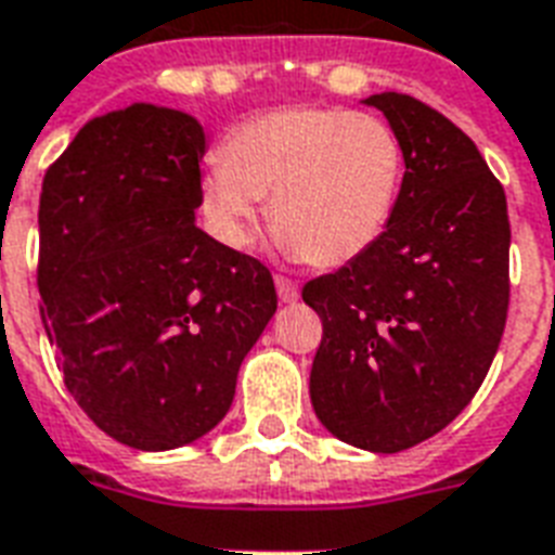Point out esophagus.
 Returning <instances> with one entry per match:
<instances>
[{
	"label": "esophagus",
	"mask_w": 555,
	"mask_h": 555,
	"mask_svg": "<svg viewBox=\"0 0 555 555\" xmlns=\"http://www.w3.org/2000/svg\"><path fill=\"white\" fill-rule=\"evenodd\" d=\"M274 286H278V295H281V300H286V304L298 300L300 289H298V283L292 281V278H283V274H278V278H274Z\"/></svg>",
	"instance_id": "obj_1"
}]
</instances>
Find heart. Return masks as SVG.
Wrapping results in <instances>:
<instances>
[{"instance_id":"1","label":"heart","mask_w":555,"mask_h":555,"mask_svg":"<svg viewBox=\"0 0 555 555\" xmlns=\"http://www.w3.org/2000/svg\"><path fill=\"white\" fill-rule=\"evenodd\" d=\"M219 170L199 182V210L214 237L246 248L257 208L286 255L345 266L371 251L393 222L405 179L399 132L373 113L283 106L231 127Z\"/></svg>"}]
</instances>
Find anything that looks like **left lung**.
I'll list each match as a JSON object with an SVG mask.
<instances>
[{
	"label": "left lung",
	"instance_id": "1",
	"mask_svg": "<svg viewBox=\"0 0 555 555\" xmlns=\"http://www.w3.org/2000/svg\"><path fill=\"white\" fill-rule=\"evenodd\" d=\"M405 147L385 237L338 272L304 283L324 336L309 397L356 449L393 454L469 405L509 309L506 196L475 141L402 92L371 94Z\"/></svg>",
	"mask_w": 555,
	"mask_h": 555
}]
</instances>
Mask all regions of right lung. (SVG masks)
Wrapping results in <instances>:
<instances>
[{"instance_id": "add662e5", "label": "right lung", "mask_w": 555, "mask_h": 555, "mask_svg": "<svg viewBox=\"0 0 555 555\" xmlns=\"http://www.w3.org/2000/svg\"><path fill=\"white\" fill-rule=\"evenodd\" d=\"M205 132L135 103L94 118L40 196V315L68 393L113 440L165 452L225 416L278 309L257 257L196 229Z\"/></svg>"}]
</instances>
